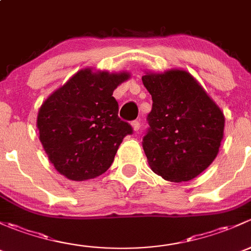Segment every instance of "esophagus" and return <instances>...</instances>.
Segmentation results:
<instances>
[{"mask_svg":"<svg viewBox=\"0 0 251 251\" xmlns=\"http://www.w3.org/2000/svg\"><path fill=\"white\" fill-rule=\"evenodd\" d=\"M131 126H133L134 130L139 131V129H140V122H139V121H133V122H131Z\"/></svg>","mask_w":251,"mask_h":251,"instance_id":"obj_1","label":"esophagus"}]
</instances>
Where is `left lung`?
Instances as JSON below:
<instances>
[{"instance_id":"left-lung-1","label":"left lung","mask_w":251,"mask_h":251,"mask_svg":"<svg viewBox=\"0 0 251 251\" xmlns=\"http://www.w3.org/2000/svg\"><path fill=\"white\" fill-rule=\"evenodd\" d=\"M152 97L143 147L150 167L165 180L195 179L215 159L225 117L201 84L182 70L147 74Z\"/></svg>"}]
</instances>
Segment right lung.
Instances as JSON below:
<instances>
[{
    "instance_id": "1",
    "label": "right lung",
    "mask_w": 251,
    "mask_h": 251,
    "mask_svg": "<svg viewBox=\"0 0 251 251\" xmlns=\"http://www.w3.org/2000/svg\"><path fill=\"white\" fill-rule=\"evenodd\" d=\"M128 74L81 70L53 93L38 111L40 140L60 174L83 181L111 167L123 138L133 134L118 117L113 90Z\"/></svg>"
}]
</instances>
